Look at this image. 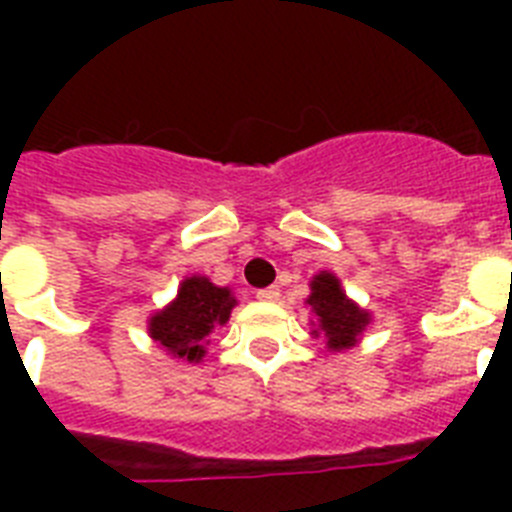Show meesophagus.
<instances>
[{"label": "esophagus", "instance_id": "1", "mask_svg": "<svg viewBox=\"0 0 512 512\" xmlns=\"http://www.w3.org/2000/svg\"><path fill=\"white\" fill-rule=\"evenodd\" d=\"M279 287H265V289H260V292H257V297H260V300H265V303H276V300H279Z\"/></svg>", "mask_w": 512, "mask_h": 512}]
</instances>
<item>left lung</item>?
Returning a JSON list of instances; mask_svg holds the SVG:
<instances>
[{
    "label": "left lung",
    "mask_w": 512,
    "mask_h": 512,
    "mask_svg": "<svg viewBox=\"0 0 512 512\" xmlns=\"http://www.w3.org/2000/svg\"><path fill=\"white\" fill-rule=\"evenodd\" d=\"M305 303L316 313L313 335H324L329 350H345L356 345L369 324V313L361 311L353 300H348L340 287V279L329 271L313 276L311 297Z\"/></svg>",
    "instance_id": "obj_1"
}]
</instances>
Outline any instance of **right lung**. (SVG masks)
I'll list each match as a JSON object with an SVG mask.
<instances>
[{"label":"right lung","mask_w":512,"mask_h":512,"mask_svg":"<svg viewBox=\"0 0 512 512\" xmlns=\"http://www.w3.org/2000/svg\"><path fill=\"white\" fill-rule=\"evenodd\" d=\"M236 297L228 287H215L207 276H188L167 308L151 316L148 335L172 358L199 364L207 353V337L231 316Z\"/></svg>","instance_id":"1"}]
</instances>
